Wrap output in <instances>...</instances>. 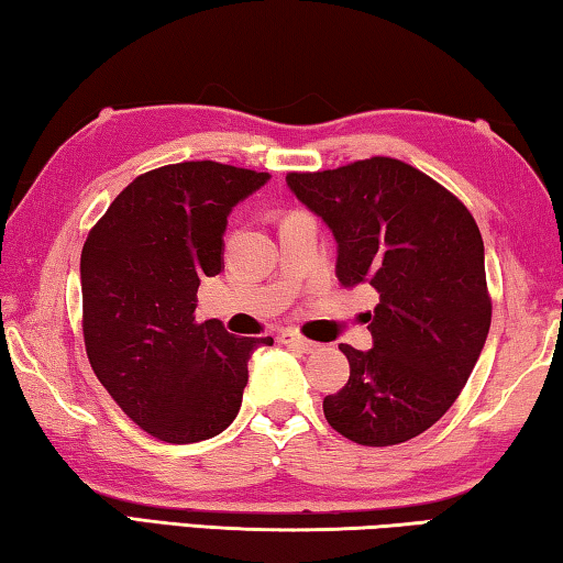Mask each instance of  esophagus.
<instances>
[{"label": "esophagus", "instance_id": "esophagus-1", "mask_svg": "<svg viewBox=\"0 0 563 563\" xmlns=\"http://www.w3.org/2000/svg\"><path fill=\"white\" fill-rule=\"evenodd\" d=\"M278 342H280V345H290V347L302 350V352H312V350L320 347L318 342L302 338L300 332H295V330H283L280 335H278Z\"/></svg>", "mask_w": 563, "mask_h": 563}]
</instances>
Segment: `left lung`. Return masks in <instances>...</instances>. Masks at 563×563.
<instances>
[{
	"mask_svg": "<svg viewBox=\"0 0 563 563\" xmlns=\"http://www.w3.org/2000/svg\"><path fill=\"white\" fill-rule=\"evenodd\" d=\"M285 180L335 235L340 283L379 295L367 318L375 347L340 345L350 379L322 412L357 444L412 440L454 405L487 340L479 228L452 190L389 156Z\"/></svg>",
	"mask_w": 563,
	"mask_h": 563,
	"instance_id": "left-lung-1",
	"label": "left lung"
}]
</instances>
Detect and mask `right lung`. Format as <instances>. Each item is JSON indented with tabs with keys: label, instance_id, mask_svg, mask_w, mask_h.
Here are the masks:
<instances>
[{
	"label": "right lung",
	"instance_id": "add662e5",
	"mask_svg": "<svg viewBox=\"0 0 563 563\" xmlns=\"http://www.w3.org/2000/svg\"><path fill=\"white\" fill-rule=\"evenodd\" d=\"M271 174L218 161L146 170L113 198L81 251V330L99 383L123 415L168 444L233 422L247 360L273 338L196 322L203 275L223 268L231 208Z\"/></svg>",
	"mask_w": 563,
	"mask_h": 563
}]
</instances>
